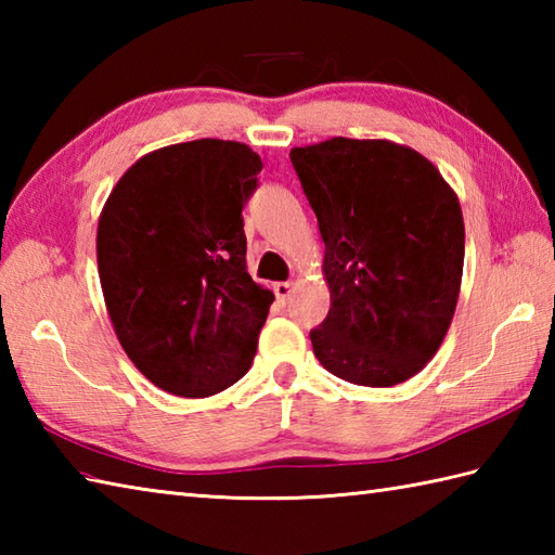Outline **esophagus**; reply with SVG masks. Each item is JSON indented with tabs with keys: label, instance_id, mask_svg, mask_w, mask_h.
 <instances>
[{
	"label": "esophagus",
	"instance_id": "obj_1",
	"mask_svg": "<svg viewBox=\"0 0 555 555\" xmlns=\"http://www.w3.org/2000/svg\"><path fill=\"white\" fill-rule=\"evenodd\" d=\"M293 291H296V284H291V281H279V284H274V293L281 302H286L293 296Z\"/></svg>",
	"mask_w": 555,
	"mask_h": 555
}]
</instances>
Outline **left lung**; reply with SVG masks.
I'll use <instances>...</instances> for the list:
<instances>
[{"instance_id": "1", "label": "left lung", "mask_w": 555, "mask_h": 555, "mask_svg": "<svg viewBox=\"0 0 555 555\" xmlns=\"http://www.w3.org/2000/svg\"><path fill=\"white\" fill-rule=\"evenodd\" d=\"M291 162L324 241L332 293L312 348L326 372L396 386L427 364L451 326L463 281L457 195L420 152L391 140L332 138Z\"/></svg>"}]
</instances>
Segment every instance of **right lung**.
<instances>
[{
	"label": "right lung",
	"instance_id": "add662e5",
	"mask_svg": "<svg viewBox=\"0 0 555 555\" xmlns=\"http://www.w3.org/2000/svg\"><path fill=\"white\" fill-rule=\"evenodd\" d=\"M262 159L203 138L150 152L98 223L100 284L126 356L162 391L215 396L250 370L274 293L245 267L243 205Z\"/></svg>",
	"mask_w": 555,
	"mask_h": 555
}]
</instances>
